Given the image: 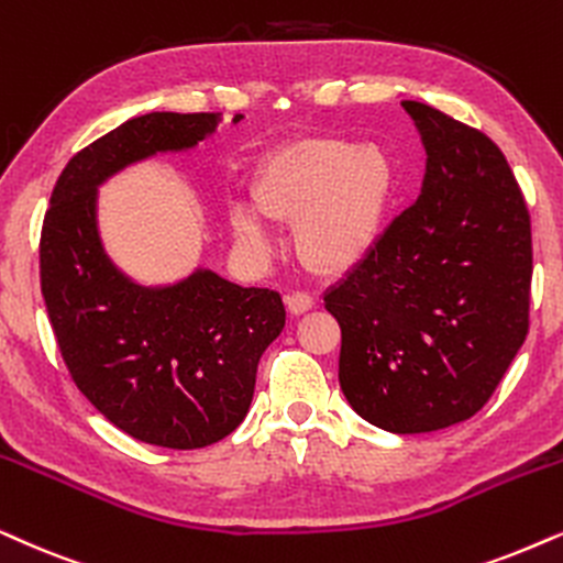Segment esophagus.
I'll return each mask as SVG.
<instances>
[{
	"instance_id": "obj_1",
	"label": "esophagus",
	"mask_w": 563,
	"mask_h": 563,
	"mask_svg": "<svg viewBox=\"0 0 563 563\" xmlns=\"http://www.w3.org/2000/svg\"><path fill=\"white\" fill-rule=\"evenodd\" d=\"M286 303L290 314H303V311H309L314 306V296L306 294V290H294V294H288Z\"/></svg>"
}]
</instances>
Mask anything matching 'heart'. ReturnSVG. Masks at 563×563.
<instances>
[{
    "label": "heart",
    "instance_id": "1",
    "mask_svg": "<svg viewBox=\"0 0 563 563\" xmlns=\"http://www.w3.org/2000/svg\"><path fill=\"white\" fill-rule=\"evenodd\" d=\"M395 189L393 163L376 147L311 137L277 147L252 179L254 208L236 205L241 244L265 249V220L296 225V252L311 273L340 275L366 257Z\"/></svg>",
    "mask_w": 563,
    "mask_h": 563
}]
</instances>
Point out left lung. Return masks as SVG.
I'll return each instance as SVG.
<instances>
[{"label":"left lung","instance_id":"left-lung-1","mask_svg":"<svg viewBox=\"0 0 563 563\" xmlns=\"http://www.w3.org/2000/svg\"><path fill=\"white\" fill-rule=\"evenodd\" d=\"M426 145L421 195L324 294L340 387L393 433L475 416L530 330L532 233L507 158L481 130L402 101Z\"/></svg>","mask_w":563,"mask_h":563}]
</instances>
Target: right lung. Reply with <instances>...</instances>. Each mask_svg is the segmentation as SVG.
<instances>
[{"label":"right lung","mask_w":563,"mask_h":563,"mask_svg":"<svg viewBox=\"0 0 563 563\" xmlns=\"http://www.w3.org/2000/svg\"><path fill=\"white\" fill-rule=\"evenodd\" d=\"M220 122L153 111L90 142L56 179L41 229V294L69 376L117 429L168 450L210 446L244 421L286 306L277 290L208 269L170 288L134 286L98 241L96 187L126 163L195 147Z\"/></svg>","instance_id":"obj_1"}]
</instances>
